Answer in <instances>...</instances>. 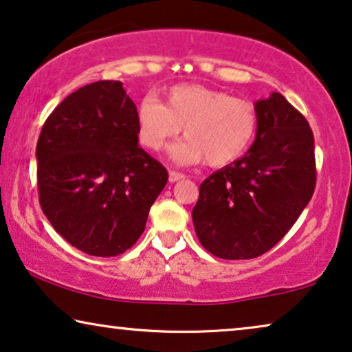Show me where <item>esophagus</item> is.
I'll return each instance as SVG.
<instances>
[{"instance_id":"esophagus-1","label":"esophagus","mask_w":352,"mask_h":352,"mask_svg":"<svg viewBox=\"0 0 352 352\" xmlns=\"http://www.w3.org/2000/svg\"><path fill=\"white\" fill-rule=\"evenodd\" d=\"M186 175L184 173H179V171H170V182H177L181 179H184Z\"/></svg>"}]
</instances>
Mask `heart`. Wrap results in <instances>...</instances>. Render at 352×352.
I'll use <instances>...</instances> for the list:
<instances>
[{"mask_svg": "<svg viewBox=\"0 0 352 352\" xmlns=\"http://www.w3.org/2000/svg\"><path fill=\"white\" fill-rule=\"evenodd\" d=\"M139 141L148 151H163L184 128V142L173 147L179 163L219 168L239 160L258 129L256 109L245 99L200 85L171 86L163 102L146 98L136 112Z\"/></svg>", "mask_w": 352, "mask_h": 352, "instance_id": "heart-1", "label": "heart"}]
</instances>
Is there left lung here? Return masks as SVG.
Returning <instances> with one entry per match:
<instances>
[{
	"mask_svg": "<svg viewBox=\"0 0 352 352\" xmlns=\"http://www.w3.org/2000/svg\"><path fill=\"white\" fill-rule=\"evenodd\" d=\"M254 109L258 129L252 147L201 182L192 210L200 243L223 259L269 252L316 189L314 134L307 120L278 93L258 100Z\"/></svg>",
	"mask_w": 352,
	"mask_h": 352,
	"instance_id": "8db88e82",
	"label": "left lung"
}]
</instances>
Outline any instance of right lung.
Masks as SVG:
<instances>
[{
	"label": "right lung",
	"instance_id": "1",
	"mask_svg": "<svg viewBox=\"0 0 352 352\" xmlns=\"http://www.w3.org/2000/svg\"><path fill=\"white\" fill-rule=\"evenodd\" d=\"M136 112L122 81L100 80L67 96L38 138L43 213L93 256L131 248L168 182L166 168L139 147Z\"/></svg>",
	"mask_w": 352,
	"mask_h": 352
}]
</instances>
